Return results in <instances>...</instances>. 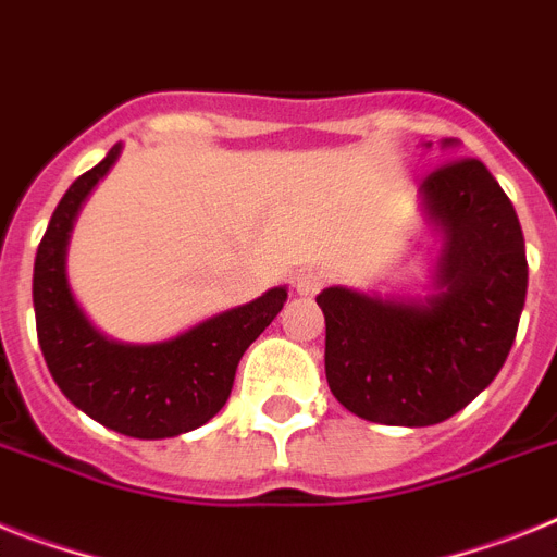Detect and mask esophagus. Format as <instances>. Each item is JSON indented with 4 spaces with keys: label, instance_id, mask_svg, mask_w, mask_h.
Returning a JSON list of instances; mask_svg holds the SVG:
<instances>
[{
    "label": "esophagus",
    "instance_id": "obj_1",
    "mask_svg": "<svg viewBox=\"0 0 557 557\" xmlns=\"http://www.w3.org/2000/svg\"><path fill=\"white\" fill-rule=\"evenodd\" d=\"M322 283H325V277H322L320 271H302L300 277H297V283H294V288H297V294H302V297H311V294L320 292Z\"/></svg>",
    "mask_w": 557,
    "mask_h": 557
}]
</instances>
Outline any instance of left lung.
Wrapping results in <instances>:
<instances>
[{
	"instance_id": "obj_1",
	"label": "left lung",
	"mask_w": 557,
	"mask_h": 557,
	"mask_svg": "<svg viewBox=\"0 0 557 557\" xmlns=\"http://www.w3.org/2000/svg\"><path fill=\"white\" fill-rule=\"evenodd\" d=\"M422 203L445 240L436 294L382 300L331 286L317 297L331 394L359 419L394 428H428L467 408L502 371L527 300L524 232L479 158L430 172Z\"/></svg>"
}]
</instances>
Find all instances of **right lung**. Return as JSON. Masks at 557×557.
Returning a JSON list of instances; mask_svg holds the SVG:
<instances>
[{
	"label": "right lung",
	"mask_w": 557,
	"mask_h": 557,
	"mask_svg": "<svg viewBox=\"0 0 557 557\" xmlns=\"http://www.w3.org/2000/svg\"><path fill=\"white\" fill-rule=\"evenodd\" d=\"M121 144L73 181L59 200L33 265L41 354L55 385L98 424L133 438H170L207 424L226 405L235 371L286 302V286L152 345L115 343L92 325L67 286L64 255L78 209L110 172Z\"/></svg>",
	"instance_id": "obj_1"
}]
</instances>
